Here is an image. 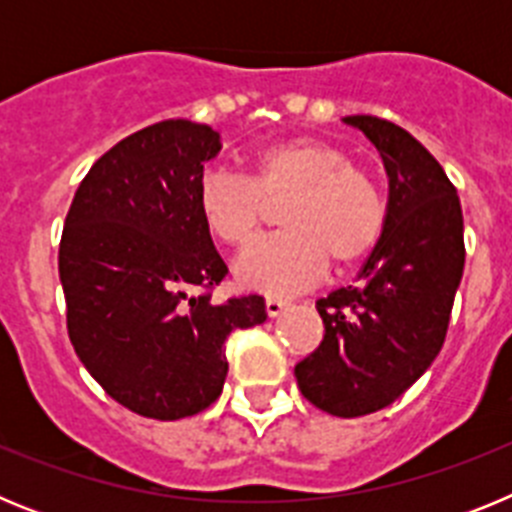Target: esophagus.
Here are the masks:
<instances>
[{
	"mask_svg": "<svg viewBox=\"0 0 512 512\" xmlns=\"http://www.w3.org/2000/svg\"><path fill=\"white\" fill-rule=\"evenodd\" d=\"M289 302L279 300V297H266V312H269V318H279L284 310H287Z\"/></svg>",
	"mask_w": 512,
	"mask_h": 512,
	"instance_id": "esophagus-1",
	"label": "esophagus"
}]
</instances>
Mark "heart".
I'll list each match as a JSON object with an SVG mask.
<instances>
[{"instance_id": "b5f03b06", "label": "heart", "mask_w": 512, "mask_h": 512, "mask_svg": "<svg viewBox=\"0 0 512 512\" xmlns=\"http://www.w3.org/2000/svg\"><path fill=\"white\" fill-rule=\"evenodd\" d=\"M264 200L282 202V233L253 243L235 261V279L266 295H289L323 277L328 259L351 266L377 248L387 202L348 153L315 138H289L248 158V179L225 169L202 174L197 210L225 246H243L264 220Z\"/></svg>"}]
</instances>
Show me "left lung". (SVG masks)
Segmentation results:
<instances>
[{"mask_svg": "<svg viewBox=\"0 0 512 512\" xmlns=\"http://www.w3.org/2000/svg\"><path fill=\"white\" fill-rule=\"evenodd\" d=\"M379 151L387 225L354 284L318 300L325 336L295 366L302 395L336 418L387 408L433 364L464 274V217L454 184L408 130L343 117Z\"/></svg>", "mask_w": 512, "mask_h": 512, "instance_id": "8db88e82", "label": "left lung"}]
</instances>
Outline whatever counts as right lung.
<instances>
[{"label": "right lung", "instance_id": "1", "mask_svg": "<svg viewBox=\"0 0 512 512\" xmlns=\"http://www.w3.org/2000/svg\"><path fill=\"white\" fill-rule=\"evenodd\" d=\"M220 148L210 125H148L89 169L63 225L58 277L76 356L112 400L153 420L210 408L228 336L266 320L259 295L217 305L192 292L228 274L197 210Z\"/></svg>", "mask_w": 512, "mask_h": 512}]
</instances>
